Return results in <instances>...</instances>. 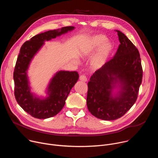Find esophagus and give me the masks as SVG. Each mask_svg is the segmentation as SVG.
<instances>
[{
	"instance_id": "34e87169",
	"label": "esophagus",
	"mask_w": 158,
	"mask_h": 158,
	"mask_svg": "<svg viewBox=\"0 0 158 158\" xmlns=\"http://www.w3.org/2000/svg\"><path fill=\"white\" fill-rule=\"evenodd\" d=\"M79 79H80L81 81H84V82H86L87 81V78L85 75H81Z\"/></svg>"
}]
</instances>
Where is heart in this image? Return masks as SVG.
Wrapping results in <instances>:
<instances>
[{
    "label": "heart",
    "mask_w": 158,
    "mask_h": 158,
    "mask_svg": "<svg viewBox=\"0 0 158 158\" xmlns=\"http://www.w3.org/2000/svg\"><path fill=\"white\" fill-rule=\"evenodd\" d=\"M106 40V38L104 35H99L95 36L94 37H93V39L91 42V44H90L89 46L90 49H96L99 46H100L101 44H102ZM110 47H111V45L108 42H106L102 45L99 49V52L93 59V62L94 65H98L104 60L106 56V54L107 52L109 51Z\"/></svg>",
    "instance_id": "b5f03b06"
}]
</instances>
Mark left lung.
<instances>
[{"instance_id":"obj_1","label":"left lung","mask_w":158,"mask_h":158,"mask_svg":"<svg viewBox=\"0 0 158 158\" xmlns=\"http://www.w3.org/2000/svg\"><path fill=\"white\" fill-rule=\"evenodd\" d=\"M120 44L114 56L97 70L88 82L87 106L95 117L112 121L124 116L136 101L142 82L140 54L132 42L116 31ZM119 87L114 95L112 91Z\"/></svg>"}]
</instances>
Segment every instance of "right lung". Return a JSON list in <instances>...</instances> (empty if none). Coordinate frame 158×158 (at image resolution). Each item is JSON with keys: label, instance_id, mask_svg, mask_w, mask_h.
Masks as SVG:
<instances>
[{"label": "right lung", "instance_id": "1", "mask_svg": "<svg viewBox=\"0 0 158 158\" xmlns=\"http://www.w3.org/2000/svg\"><path fill=\"white\" fill-rule=\"evenodd\" d=\"M74 29L73 26H67L37 34L24 42L20 49L14 71V95L19 106L35 118L47 119L59 113L64 106L71 89L79 79V74L76 71L57 72L48 85V96L40 99L31 92L27 74L29 64L45 41Z\"/></svg>", "mask_w": 158, "mask_h": 158}]
</instances>
